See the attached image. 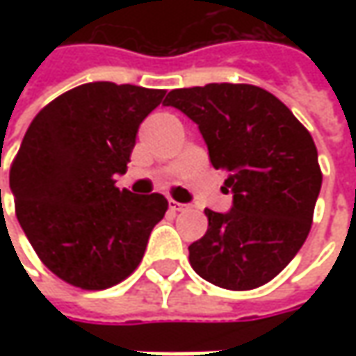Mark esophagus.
<instances>
[{
  "mask_svg": "<svg viewBox=\"0 0 356 356\" xmlns=\"http://www.w3.org/2000/svg\"><path fill=\"white\" fill-rule=\"evenodd\" d=\"M168 206H170V210H174V212H184L186 204H180V202H176V200H168Z\"/></svg>",
  "mask_w": 356,
  "mask_h": 356,
  "instance_id": "esophagus-1",
  "label": "esophagus"
}]
</instances>
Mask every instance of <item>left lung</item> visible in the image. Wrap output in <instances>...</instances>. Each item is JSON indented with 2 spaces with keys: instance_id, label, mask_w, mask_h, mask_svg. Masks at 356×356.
<instances>
[{
  "instance_id": "1",
  "label": "left lung",
  "mask_w": 356,
  "mask_h": 356,
  "mask_svg": "<svg viewBox=\"0 0 356 356\" xmlns=\"http://www.w3.org/2000/svg\"><path fill=\"white\" fill-rule=\"evenodd\" d=\"M164 106L198 124L216 170H227L232 210H206L190 243L200 277L232 291L271 281L305 243L321 190L317 148L293 113L266 89L210 83L168 92Z\"/></svg>"
}]
</instances>
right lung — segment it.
<instances>
[{
	"instance_id": "obj_1",
	"label": "right lung",
	"mask_w": 356,
	"mask_h": 356,
	"mask_svg": "<svg viewBox=\"0 0 356 356\" xmlns=\"http://www.w3.org/2000/svg\"><path fill=\"white\" fill-rule=\"evenodd\" d=\"M162 97L160 89L87 83L49 103L23 136L9 172L19 226L41 261L75 287L106 289L129 277L168 210L162 194L115 186Z\"/></svg>"
}]
</instances>
